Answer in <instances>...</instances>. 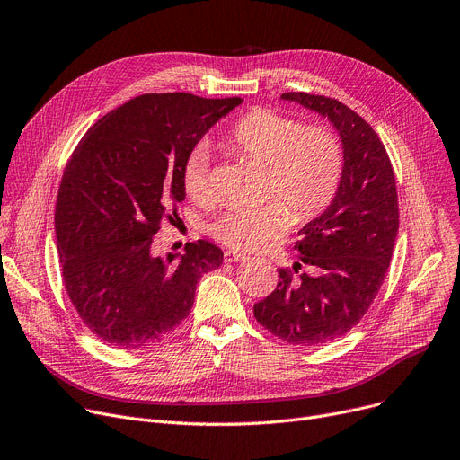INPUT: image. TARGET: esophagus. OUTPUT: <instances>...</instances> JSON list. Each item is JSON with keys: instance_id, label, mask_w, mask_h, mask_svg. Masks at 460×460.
I'll use <instances>...</instances> for the list:
<instances>
[{"instance_id": "esophagus-1", "label": "esophagus", "mask_w": 460, "mask_h": 460, "mask_svg": "<svg viewBox=\"0 0 460 460\" xmlns=\"http://www.w3.org/2000/svg\"><path fill=\"white\" fill-rule=\"evenodd\" d=\"M248 257L244 253L240 252H234V250H226L224 252V261L226 262H244Z\"/></svg>"}]
</instances>
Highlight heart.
Here are the masks:
<instances>
[{
    "mask_svg": "<svg viewBox=\"0 0 460 460\" xmlns=\"http://www.w3.org/2000/svg\"><path fill=\"white\" fill-rule=\"evenodd\" d=\"M226 141L240 156L269 167L267 196L283 200L298 222L324 212L340 190L343 151L324 127H304L295 117L255 108L236 120ZM181 182L186 196L196 203L212 198L210 153L205 145L191 149L184 158ZM282 204L229 207L210 222L208 233L229 248L259 250L291 226L289 208Z\"/></svg>",
    "mask_w": 460,
    "mask_h": 460,
    "instance_id": "b5f03b06",
    "label": "heart"
}]
</instances>
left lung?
I'll use <instances>...</instances> for the list:
<instances>
[{
	"mask_svg": "<svg viewBox=\"0 0 460 460\" xmlns=\"http://www.w3.org/2000/svg\"><path fill=\"white\" fill-rule=\"evenodd\" d=\"M281 99L328 117L341 137L343 177L330 207L298 231L295 250L309 270L295 278L279 269L278 287L253 315L287 343L317 347L352 330L378 295L399 231L397 186L380 137L356 111L323 94Z\"/></svg>",
	"mask_w": 460,
	"mask_h": 460,
	"instance_id": "obj_1",
	"label": "left lung"
}]
</instances>
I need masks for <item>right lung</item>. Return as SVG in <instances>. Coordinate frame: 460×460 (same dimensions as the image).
I'll list each match as a JSON object with an SVG mask.
<instances>
[{
    "mask_svg": "<svg viewBox=\"0 0 460 460\" xmlns=\"http://www.w3.org/2000/svg\"><path fill=\"white\" fill-rule=\"evenodd\" d=\"M240 102L136 96L96 120L66 162L54 216L61 274L102 341L125 350L162 341L188 317L199 278L222 264L224 252L207 240L156 257L153 236L186 196L184 158Z\"/></svg>",
    "mask_w": 460,
    "mask_h": 460,
    "instance_id": "obj_1",
    "label": "right lung"
}]
</instances>
